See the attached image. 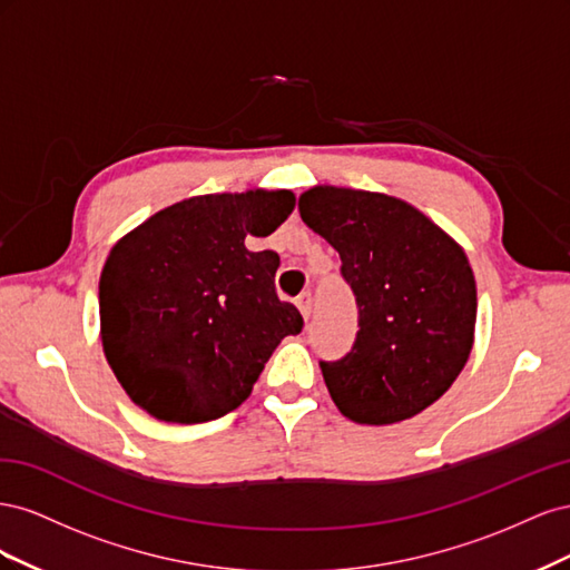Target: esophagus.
<instances>
[{"label":"esophagus","instance_id":"34e87169","mask_svg":"<svg viewBox=\"0 0 570 570\" xmlns=\"http://www.w3.org/2000/svg\"><path fill=\"white\" fill-rule=\"evenodd\" d=\"M295 304L299 308V314L304 316V321H308V316H312V292H302Z\"/></svg>","mask_w":570,"mask_h":570}]
</instances>
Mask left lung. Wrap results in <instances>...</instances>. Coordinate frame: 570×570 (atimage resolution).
Instances as JSON below:
<instances>
[{"mask_svg": "<svg viewBox=\"0 0 570 570\" xmlns=\"http://www.w3.org/2000/svg\"><path fill=\"white\" fill-rule=\"evenodd\" d=\"M299 216L333 245L354 289L352 352L321 364L335 406L390 425L435 404L473 350L478 292L463 247L416 206L383 193L316 185Z\"/></svg>", "mask_w": 570, "mask_h": 570, "instance_id": "1", "label": "left lung"}]
</instances>
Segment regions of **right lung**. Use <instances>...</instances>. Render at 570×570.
I'll list each match as a JSON object with an SVG mask.
<instances>
[{
	"instance_id": "obj_1",
	"label": "right lung",
	"mask_w": 570,
	"mask_h": 570,
	"mask_svg": "<svg viewBox=\"0 0 570 570\" xmlns=\"http://www.w3.org/2000/svg\"><path fill=\"white\" fill-rule=\"evenodd\" d=\"M295 209L289 189L199 195L166 206L111 247L99 335L120 387L149 416L204 423L252 394L302 314L275 295L281 256L249 252Z\"/></svg>"
}]
</instances>
